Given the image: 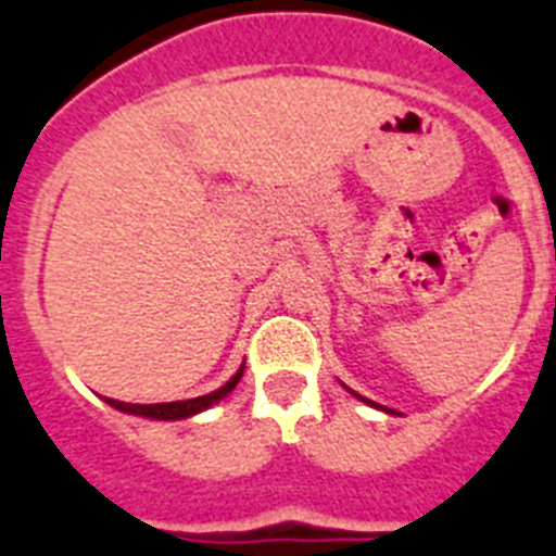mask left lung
<instances>
[{"instance_id": "left-lung-1", "label": "left lung", "mask_w": 556, "mask_h": 556, "mask_svg": "<svg viewBox=\"0 0 556 556\" xmlns=\"http://www.w3.org/2000/svg\"><path fill=\"white\" fill-rule=\"evenodd\" d=\"M363 402H368V400H363Z\"/></svg>"}]
</instances>
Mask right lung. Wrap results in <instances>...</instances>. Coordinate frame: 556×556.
I'll use <instances>...</instances> for the list:
<instances>
[{
    "instance_id": "obj_1",
    "label": "right lung",
    "mask_w": 556,
    "mask_h": 556,
    "mask_svg": "<svg viewBox=\"0 0 556 556\" xmlns=\"http://www.w3.org/2000/svg\"><path fill=\"white\" fill-rule=\"evenodd\" d=\"M241 374H244V368H239V374L227 382V386H222L219 391L207 393V396H197V400H185V402H160V405H129V402H117V400H106L109 405L117 407V410H123V414H135V416H149V419H163V421H170V419H188V416L199 414V410H205V407L216 405L219 400H225L227 393L232 391V388L239 386Z\"/></svg>"
}]
</instances>
